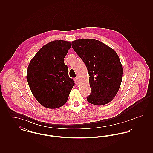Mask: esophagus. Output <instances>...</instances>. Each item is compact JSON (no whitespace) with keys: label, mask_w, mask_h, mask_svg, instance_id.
<instances>
[{"label":"esophagus","mask_w":153,"mask_h":153,"mask_svg":"<svg viewBox=\"0 0 153 153\" xmlns=\"http://www.w3.org/2000/svg\"><path fill=\"white\" fill-rule=\"evenodd\" d=\"M74 81L76 85H77L78 83H79V79H78V77L74 78Z\"/></svg>","instance_id":"obj_1"}]
</instances>
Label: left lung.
Masks as SVG:
<instances>
[{
	"label": "left lung",
	"mask_w": 153,
	"mask_h": 153,
	"mask_svg": "<svg viewBox=\"0 0 153 153\" xmlns=\"http://www.w3.org/2000/svg\"><path fill=\"white\" fill-rule=\"evenodd\" d=\"M72 46L87 68L91 89L88 102L96 105L111 102L119 89L123 71L116 51L94 39H76Z\"/></svg>",
	"instance_id": "obj_1"
}]
</instances>
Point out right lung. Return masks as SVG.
<instances>
[{"mask_svg":"<svg viewBox=\"0 0 153 153\" xmlns=\"http://www.w3.org/2000/svg\"><path fill=\"white\" fill-rule=\"evenodd\" d=\"M71 42L56 40L44 45L30 61L27 80L31 91L42 105L57 108L65 104L74 85L64 64Z\"/></svg>","mask_w":153,"mask_h":153,"instance_id":"add662e5","label":"right lung"}]
</instances>
